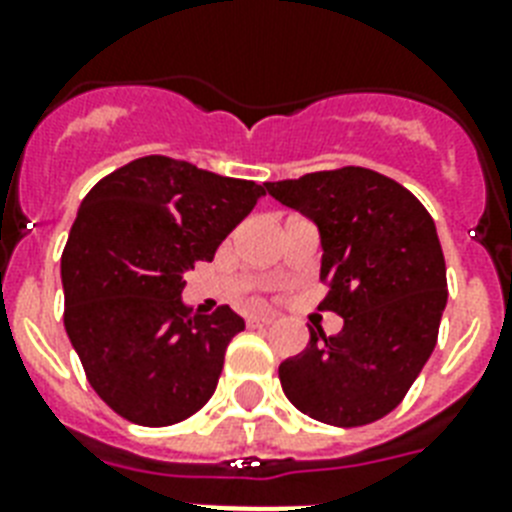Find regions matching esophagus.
Segmentation results:
<instances>
[{"label":"esophagus","instance_id":"1","mask_svg":"<svg viewBox=\"0 0 512 512\" xmlns=\"http://www.w3.org/2000/svg\"><path fill=\"white\" fill-rule=\"evenodd\" d=\"M247 324L252 329H263V327H271L273 319H271V316H260V313H255V316H249Z\"/></svg>","mask_w":512,"mask_h":512}]
</instances>
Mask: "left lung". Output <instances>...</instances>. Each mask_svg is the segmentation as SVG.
Segmentation results:
<instances>
[{
    "label": "left lung",
    "mask_w": 512,
    "mask_h": 512,
    "mask_svg": "<svg viewBox=\"0 0 512 512\" xmlns=\"http://www.w3.org/2000/svg\"><path fill=\"white\" fill-rule=\"evenodd\" d=\"M321 236V311L342 332L311 329L303 353L279 366L281 388L313 420L358 428L404 401L438 340L446 263L436 223L404 185L364 167L265 183Z\"/></svg>",
    "instance_id": "obj_1"
}]
</instances>
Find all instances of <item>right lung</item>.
<instances>
[{
	"instance_id": "add662e5",
	"label": "right lung",
	"mask_w": 512,
	"mask_h": 512,
	"mask_svg": "<svg viewBox=\"0 0 512 512\" xmlns=\"http://www.w3.org/2000/svg\"><path fill=\"white\" fill-rule=\"evenodd\" d=\"M265 196L263 185L143 156L84 196L60 257L68 340L116 414L146 428L207 404L225 348L244 329L228 305L212 316L183 303L185 273Z\"/></svg>"
}]
</instances>
